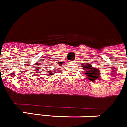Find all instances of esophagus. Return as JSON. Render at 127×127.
I'll use <instances>...</instances> for the list:
<instances>
[{
  "mask_svg": "<svg viewBox=\"0 0 127 127\" xmlns=\"http://www.w3.org/2000/svg\"><path fill=\"white\" fill-rule=\"evenodd\" d=\"M72 63H75V62H72Z\"/></svg>",
  "mask_w": 127,
  "mask_h": 127,
  "instance_id": "esophagus-1",
  "label": "esophagus"
}]
</instances>
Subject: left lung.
I'll use <instances>...</instances> for the list:
<instances>
[{"instance_id":"1","label":"left lung","mask_w":127,"mask_h":127,"mask_svg":"<svg viewBox=\"0 0 127 127\" xmlns=\"http://www.w3.org/2000/svg\"><path fill=\"white\" fill-rule=\"evenodd\" d=\"M85 65L82 64V67H83L84 70L86 71L85 74L87 76V78L90 81H95L97 79H100V70H98L97 68H94L92 65L88 63L85 64Z\"/></svg>"}]
</instances>
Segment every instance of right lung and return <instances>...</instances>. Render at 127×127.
<instances>
[{"instance_id":"right-lung-1","label":"right lung","mask_w":127,"mask_h":127,"mask_svg":"<svg viewBox=\"0 0 127 127\" xmlns=\"http://www.w3.org/2000/svg\"><path fill=\"white\" fill-rule=\"evenodd\" d=\"M62 64H64V62H58V64H59V65H62ZM48 72H50V71H48ZM54 73H55V72H53V73H52V72H50V75H52V74H53Z\"/></svg>"}]
</instances>
